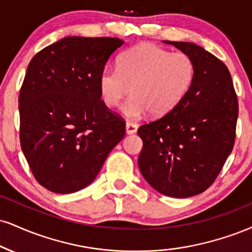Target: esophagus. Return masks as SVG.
<instances>
[{"mask_svg": "<svg viewBox=\"0 0 252 252\" xmlns=\"http://www.w3.org/2000/svg\"><path fill=\"white\" fill-rule=\"evenodd\" d=\"M137 128L138 126L134 122H126V134H135L136 131H137Z\"/></svg>", "mask_w": 252, "mask_h": 252, "instance_id": "obj_1", "label": "esophagus"}]
</instances>
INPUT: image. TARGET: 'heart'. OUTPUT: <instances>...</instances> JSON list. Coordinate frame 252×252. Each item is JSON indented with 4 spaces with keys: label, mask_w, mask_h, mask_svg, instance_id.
Masks as SVG:
<instances>
[{
    "label": "heart",
    "mask_w": 252,
    "mask_h": 252,
    "mask_svg": "<svg viewBox=\"0 0 252 252\" xmlns=\"http://www.w3.org/2000/svg\"><path fill=\"white\" fill-rule=\"evenodd\" d=\"M195 75V62L188 54L143 43L124 51L118 57L117 69H103L99 94L108 107H116L131 88L132 95L122 107L126 116L139 118L150 113L160 117L183 99Z\"/></svg>",
    "instance_id": "1"
}]
</instances>
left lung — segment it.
Segmentation results:
<instances>
[{
	"label": "left lung",
	"mask_w": 252,
	"mask_h": 252,
	"mask_svg": "<svg viewBox=\"0 0 252 252\" xmlns=\"http://www.w3.org/2000/svg\"><path fill=\"white\" fill-rule=\"evenodd\" d=\"M165 43L192 57L195 80L171 111L138 128V166L158 192L187 198L214 183L233 149L237 94L229 69L213 54L189 42Z\"/></svg>",
	"instance_id": "obj_1"
}]
</instances>
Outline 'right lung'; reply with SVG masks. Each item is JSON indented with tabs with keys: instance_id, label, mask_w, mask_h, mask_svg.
I'll use <instances>...</instances> for the list:
<instances>
[{
	"instance_id": "1",
	"label": "right lung",
	"mask_w": 252,
	"mask_h": 252,
	"mask_svg": "<svg viewBox=\"0 0 252 252\" xmlns=\"http://www.w3.org/2000/svg\"><path fill=\"white\" fill-rule=\"evenodd\" d=\"M123 44L70 36L30 61L20 90V143L35 180L56 193L89 186L126 135V121L101 98L98 78Z\"/></svg>"
}]
</instances>
